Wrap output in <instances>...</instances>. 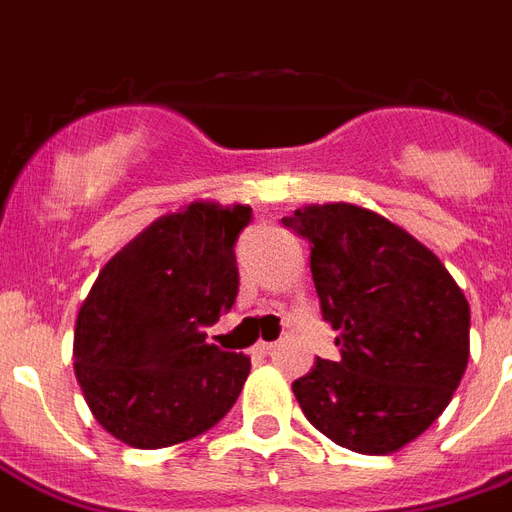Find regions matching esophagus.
<instances>
[{
    "mask_svg": "<svg viewBox=\"0 0 512 512\" xmlns=\"http://www.w3.org/2000/svg\"><path fill=\"white\" fill-rule=\"evenodd\" d=\"M255 350H257V353H260V356H271L273 350H276V342H263V340H260L255 345Z\"/></svg>",
    "mask_w": 512,
    "mask_h": 512,
    "instance_id": "1",
    "label": "esophagus"
}]
</instances>
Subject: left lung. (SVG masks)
Segmentation results:
<instances>
[{
    "instance_id": "1",
    "label": "left lung",
    "mask_w": 512,
    "mask_h": 512,
    "mask_svg": "<svg viewBox=\"0 0 512 512\" xmlns=\"http://www.w3.org/2000/svg\"><path fill=\"white\" fill-rule=\"evenodd\" d=\"M281 223L311 244L321 316L337 361L316 358L292 382L313 428L358 454H390L422 436L460 385L470 305L428 247L356 204L297 209Z\"/></svg>"
}]
</instances>
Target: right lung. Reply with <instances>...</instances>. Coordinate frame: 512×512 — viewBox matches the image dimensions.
I'll return each instance as SVG.
<instances>
[{"mask_svg":"<svg viewBox=\"0 0 512 512\" xmlns=\"http://www.w3.org/2000/svg\"><path fill=\"white\" fill-rule=\"evenodd\" d=\"M244 204L193 201L116 252L76 319V380L95 420L124 444L162 449L201 436L236 404L244 353L207 332L239 295Z\"/></svg>","mask_w":512,"mask_h":512,"instance_id":"right-lung-1","label":"right lung"}]
</instances>
